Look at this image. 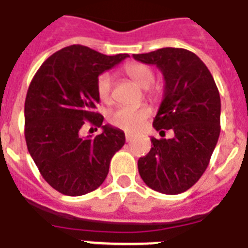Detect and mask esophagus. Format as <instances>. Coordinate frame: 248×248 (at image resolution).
<instances>
[{
	"label": "esophagus",
	"instance_id": "esophagus-1",
	"mask_svg": "<svg viewBox=\"0 0 248 248\" xmlns=\"http://www.w3.org/2000/svg\"><path fill=\"white\" fill-rule=\"evenodd\" d=\"M132 140V135L130 132H126V141H131Z\"/></svg>",
	"mask_w": 248,
	"mask_h": 248
}]
</instances>
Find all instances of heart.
<instances>
[{
    "label": "heart",
    "instance_id": "1",
    "mask_svg": "<svg viewBox=\"0 0 248 248\" xmlns=\"http://www.w3.org/2000/svg\"><path fill=\"white\" fill-rule=\"evenodd\" d=\"M124 74L128 78L141 86L144 89L152 85L155 75L152 68L145 63L140 62H131L124 67ZM96 94L103 103H112V78L109 74H102L96 80ZM152 114V110L148 107H120L109 114V122L118 128L124 131H138L142 124L148 120Z\"/></svg>",
    "mask_w": 248,
    "mask_h": 248
}]
</instances>
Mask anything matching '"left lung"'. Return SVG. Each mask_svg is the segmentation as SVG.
I'll list each match as a JSON object with an SVG mask.
<instances>
[{
  "instance_id": "1",
  "label": "left lung",
  "mask_w": 248,
  "mask_h": 248,
  "mask_svg": "<svg viewBox=\"0 0 248 248\" xmlns=\"http://www.w3.org/2000/svg\"><path fill=\"white\" fill-rule=\"evenodd\" d=\"M136 61L155 65L164 76V98L153 126L160 136L139 159V173L150 188L166 195L185 192L208 168L220 134V95L208 67L183 48H160L134 54Z\"/></svg>"
}]
</instances>
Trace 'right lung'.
I'll use <instances>...</instances> for the list:
<instances>
[{
	"label": "right lung",
	"mask_w": 248,
	"mask_h": 248,
	"mask_svg": "<svg viewBox=\"0 0 248 248\" xmlns=\"http://www.w3.org/2000/svg\"><path fill=\"white\" fill-rule=\"evenodd\" d=\"M128 54L106 56L74 44L48 57L30 82L25 99V140L40 174L54 190L81 196L104 182L124 134L95 112L96 80ZM85 120L102 127L94 139L79 130Z\"/></svg>",
	"instance_id": "right-lung-1"
}]
</instances>
